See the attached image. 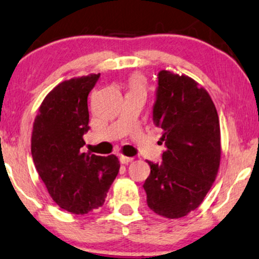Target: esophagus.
I'll list each match as a JSON object with an SVG mask.
<instances>
[{"label": "esophagus", "instance_id": "34e87169", "mask_svg": "<svg viewBox=\"0 0 259 259\" xmlns=\"http://www.w3.org/2000/svg\"><path fill=\"white\" fill-rule=\"evenodd\" d=\"M133 160V158H131V157H125V156H120V162L121 164H128Z\"/></svg>", "mask_w": 259, "mask_h": 259}]
</instances>
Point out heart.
Wrapping results in <instances>:
<instances>
[{
	"mask_svg": "<svg viewBox=\"0 0 259 259\" xmlns=\"http://www.w3.org/2000/svg\"><path fill=\"white\" fill-rule=\"evenodd\" d=\"M130 87H131V92H132V90H144L142 79H140L139 77H137V76L131 78Z\"/></svg>",
	"mask_w": 259,
	"mask_h": 259,
	"instance_id": "b5f03b06",
	"label": "heart"
}]
</instances>
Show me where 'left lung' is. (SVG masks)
I'll list each match as a JSON object with an SVG mask.
<instances>
[{
	"instance_id": "obj_1",
	"label": "left lung",
	"mask_w": 259,
	"mask_h": 259,
	"mask_svg": "<svg viewBox=\"0 0 259 259\" xmlns=\"http://www.w3.org/2000/svg\"><path fill=\"white\" fill-rule=\"evenodd\" d=\"M165 144L162 163L147 162L146 202L158 215L177 219L196 209L220 165V125L209 94L190 77L162 70L152 108Z\"/></svg>"
}]
</instances>
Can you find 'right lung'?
<instances>
[{"mask_svg":"<svg viewBox=\"0 0 259 259\" xmlns=\"http://www.w3.org/2000/svg\"><path fill=\"white\" fill-rule=\"evenodd\" d=\"M100 73L64 80L42 101L33 125L32 157L60 208L87 214L105 202L120 169L116 156L82 152L89 131L88 95Z\"/></svg>","mask_w":259,"mask_h":259,"instance_id":"right-lung-1","label":"right lung"}]
</instances>
